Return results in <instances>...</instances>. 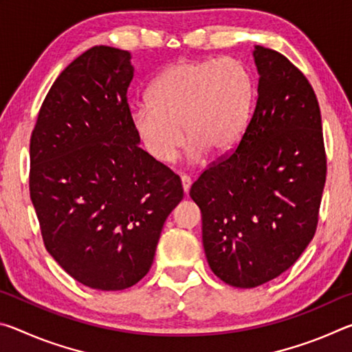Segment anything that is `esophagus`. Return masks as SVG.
<instances>
[{
	"mask_svg": "<svg viewBox=\"0 0 352 352\" xmlns=\"http://www.w3.org/2000/svg\"><path fill=\"white\" fill-rule=\"evenodd\" d=\"M182 184H183L184 194H188L190 189V184H192V180H190V177H188V175H182Z\"/></svg>",
	"mask_w": 352,
	"mask_h": 352,
	"instance_id": "obj_1",
	"label": "esophagus"
}]
</instances>
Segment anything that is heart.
I'll return each mask as SVG.
<instances>
[{
  "instance_id": "1",
  "label": "heart",
  "mask_w": 352,
  "mask_h": 352,
  "mask_svg": "<svg viewBox=\"0 0 352 352\" xmlns=\"http://www.w3.org/2000/svg\"><path fill=\"white\" fill-rule=\"evenodd\" d=\"M253 80L233 57L180 60L166 68L148 90V102L132 107L130 124L141 146L158 163H170L188 136L189 160L210 151L230 152L250 118Z\"/></svg>"
}]
</instances>
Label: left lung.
<instances>
[{
  "instance_id": "1",
  "label": "left lung",
  "mask_w": 352,
  "mask_h": 352,
  "mask_svg": "<svg viewBox=\"0 0 352 352\" xmlns=\"http://www.w3.org/2000/svg\"><path fill=\"white\" fill-rule=\"evenodd\" d=\"M258 98L241 141L190 186L214 275L252 289L296 262L317 231L326 152L317 96L278 51L254 47Z\"/></svg>"
}]
</instances>
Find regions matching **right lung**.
Returning a JSON list of instances; mask_svg holds the SVG:
<instances>
[{
	"mask_svg": "<svg viewBox=\"0 0 352 352\" xmlns=\"http://www.w3.org/2000/svg\"><path fill=\"white\" fill-rule=\"evenodd\" d=\"M130 52L93 46L65 68L31 135L29 192L45 247L87 287L122 290L147 275L180 177L138 146Z\"/></svg>",
	"mask_w": 352,
	"mask_h": 352,
	"instance_id": "add662e5",
	"label": "right lung"
}]
</instances>
